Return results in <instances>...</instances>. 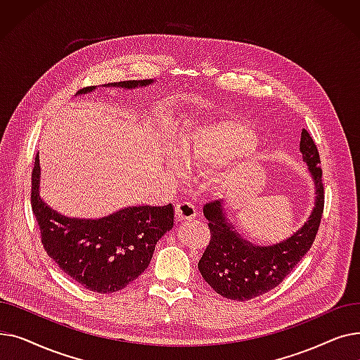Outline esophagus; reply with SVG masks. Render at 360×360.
<instances>
[{
    "label": "esophagus",
    "instance_id": "34e87169",
    "mask_svg": "<svg viewBox=\"0 0 360 360\" xmlns=\"http://www.w3.org/2000/svg\"><path fill=\"white\" fill-rule=\"evenodd\" d=\"M178 220H193L197 217V207L190 201H182L175 207Z\"/></svg>",
    "mask_w": 360,
    "mask_h": 360
}]
</instances>
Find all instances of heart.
I'll list each match as a JSON object with an SVG mask.
<instances>
[{"mask_svg":"<svg viewBox=\"0 0 360 360\" xmlns=\"http://www.w3.org/2000/svg\"><path fill=\"white\" fill-rule=\"evenodd\" d=\"M255 144L254 132L239 121L231 118L209 120L184 129L179 139V156L188 167L209 169L248 153ZM181 160H169V167L179 170Z\"/></svg>","mask_w":360,"mask_h":360,"instance_id":"1","label":"heart"}]
</instances>
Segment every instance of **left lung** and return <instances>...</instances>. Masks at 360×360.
Returning a JSON list of instances; mask_svg holds the SVG:
<instances>
[{"label": "left lung", "mask_w": 360, "mask_h": 360, "mask_svg": "<svg viewBox=\"0 0 360 360\" xmlns=\"http://www.w3.org/2000/svg\"><path fill=\"white\" fill-rule=\"evenodd\" d=\"M299 147L315 185V202L304 226L285 240L269 247L255 245L235 231L226 217L223 201L204 205L212 238L198 261V270L223 297L242 302L267 293L277 288L311 250L324 212L323 170L318 148L307 129H302Z\"/></svg>", "instance_id": "1"}]
</instances>
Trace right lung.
Segmentation results:
<instances>
[{
    "label": "right lung",
    "mask_w": 360,
    "mask_h": 360,
    "mask_svg": "<svg viewBox=\"0 0 360 360\" xmlns=\"http://www.w3.org/2000/svg\"><path fill=\"white\" fill-rule=\"evenodd\" d=\"M153 80L108 83L105 87H146ZM94 86L77 94L93 91ZM39 153L32 172V210L42 245L58 267L83 288L113 293L134 281L150 264L158 240L174 228V207H127L102 219L60 214L41 198Z\"/></svg>",
    "instance_id": "right-lung-1"
}]
</instances>
